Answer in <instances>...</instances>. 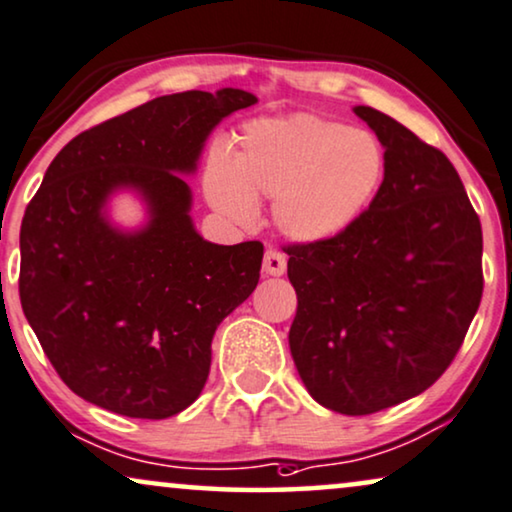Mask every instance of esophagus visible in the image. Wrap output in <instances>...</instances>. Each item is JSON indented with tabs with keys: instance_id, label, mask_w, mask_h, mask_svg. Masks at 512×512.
Listing matches in <instances>:
<instances>
[{
	"instance_id": "34e87169",
	"label": "esophagus",
	"mask_w": 512,
	"mask_h": 512,
	"mask_svg": "<svg viewBox=\"0 0 512 512\" xmlns=\"http://www.w3.org/2000/svg\"><path fill=\"white\" fill-rule=\"evenodd\" d=\"M263 272L265 275H275V277L284 275V272H287V256L277 249H268L263 258Z\"/></svg>"
}]
</instances>
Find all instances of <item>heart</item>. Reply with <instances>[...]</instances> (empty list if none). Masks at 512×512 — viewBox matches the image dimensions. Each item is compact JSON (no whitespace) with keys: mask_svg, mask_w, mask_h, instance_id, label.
I'll return each mask as SVG.
<instances>
[{"mask_svg":"<svg viewBox=\"0 0 512 512\" xmlns=\"http://www.w3.org/2000/svg\"><path fill=\"white\" fill-rule=\"evenodd\" d=\"M386 167V150L371 131L301 112L249 124L232 167L211 162L207 195L240 223L254 216V197H277L275 221L284 235L324 242L369 209Z\"/></svg>","mask_w":512,"mask_h":512,"instance_id":"b5f03b06","label":"heart"}]
</instances>
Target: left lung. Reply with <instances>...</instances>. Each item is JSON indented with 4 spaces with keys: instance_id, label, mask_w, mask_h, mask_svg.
Wrapping results in <instances>:
<instances>
[{
    "instance_id": "obj_1",
    "label": "left lung",
    "mask_w": 512,
    "mask_h": 512,
    "mask_svg": "<svg viewBox=\"0 0 512 512\" xmlns=\"http://www.w3.org/2000/svg\"><path fill=\"white\" fill-rule=\"evenodd\" d=\"M355 112L386 148L381 190L341 235L284 251L298 376L322 407L367 416L421 395L459 353L482 301V225L442 150Z\"/></svg>"
}]
</instances>
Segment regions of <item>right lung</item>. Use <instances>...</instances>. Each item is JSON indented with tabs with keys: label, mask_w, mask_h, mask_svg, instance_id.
<instances>
[{
	"label": "right lung",
	"mask_w": 512,
	"mask_h": 512,
	"mask_svg": "<svg viewBox=\"0 0 512 512\" xmlns=\"http://www.w3.org/2000/svg\"><path fill=\"white\" fill-rule=\"evenodd\" d=\"M256 96L183 91L91 126L46 169L21 225L23 313L72 393L131 418L174 416L202 393L216 327L261 277L263 244L197 235L190 188L209 131ZM136 187L151 223L119 233L109 192Z\"/></svg>",
	"instance_id": "obj_1"
}]
</instances>
